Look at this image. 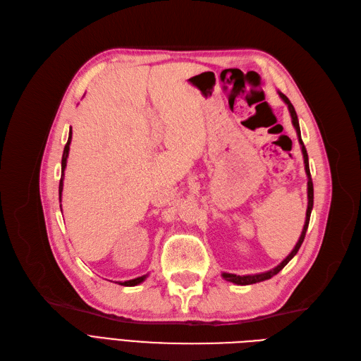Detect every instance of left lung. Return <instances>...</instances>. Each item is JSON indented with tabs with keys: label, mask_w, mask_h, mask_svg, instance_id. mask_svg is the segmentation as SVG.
Here are the masks:
<instances>
[{
	"label": "left lung",
	"mask_w": 361,
	"mask_h": 361,
	"mask_svg": "<svg viewBox=\"0 0 361 361\" xmlns=\"http://www.w3.org/2000/svg\"><path fill=\"white\" fill-rule=\"evenodd\" d=\"M280 97L283 101L286 102L288 108H289V113H290V117H292V125L295 128V130H297V135H298V141L301 145V152H302V158H304V167H305V174H307V199H309V203H307V212H305V223H304V227H302V232H301V236L298 239L297 245L293 247V250L289 253V256L281 262L280 265H277L276 268H272L267 272H260V274H253V276H236V274H228V272H223V279L227 280V281H232L235 283V285H253V283H259V281H264V280H268L271 277H274L276 274H279V272L285 268L288 265V262L298 253V250L304 241V236H305V232H307V227H309V221H310V214H312V209H313V182H312V176H310V169H309V157H307V150H305L304 147V143L301 140V130H300V123H298V117H297V113H295V108L293 105L290 104V101L288 99V97L280 93Z\"/></svg>",
	"instance_id": "left-lung-1"
}]
</instances>
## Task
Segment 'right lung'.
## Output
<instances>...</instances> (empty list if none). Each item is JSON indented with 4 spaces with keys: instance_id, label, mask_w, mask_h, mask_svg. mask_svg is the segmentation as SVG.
Returning <instances> with one entry per match:
<instances>
[{
    "instance_id": "obj_1",
    "label": "right lung",
    "mask_w": 361,
    "mask_h": 361,
    "mask_svg": "<svg viewBox=\"0 0 361 361\" xmlns=\"http://www.w3.org/2000/svg\"><path fill=\"white\" fill-rule=\"evenodd\" d=\"M71 141H72V130L69 133V138H68V143L66 146H64V150H63V157H61V179H60V187H59V194H60V202H61V191H63V178H64V169H66V161H68V157H69V146H71ZM60 209H61V204H60ZM147 277L146 276H141V277H137V279H133V280H128V281H117L118 285L122 286H137L140 285L141 281H145Z\"/></svg>"
}]
</instances>
